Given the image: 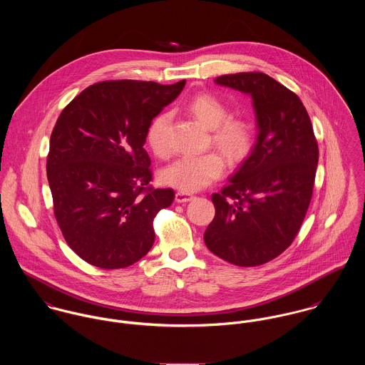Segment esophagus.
I'll use <instances>...</instances> for the list:
<instances>
[{
    "label": "esophagus",
    "mask_w": 365,
    "mask_h": 365,
    "mask_svg": "<svg viewBox=\"0 0 365 365\" xmlns=\"http://www.w3.org/2000/svg\"><path fill=\"white\" fill-rule=\"evenodd\" d=\"M194 198V195H191V194H187V192H177L175 194V202H178V204H182V202H188V201H191Z\"/></svg>",
    "instance_id": "obj_1"
}]
</instances>
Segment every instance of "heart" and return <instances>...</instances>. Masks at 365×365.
Segmentation results:
<instances>
[{
  "mask_svg": "<svg viewBox=\"0 0 365 365\" xmlns=\"http://www.w3.org/2000/svg\"><path fill=\"white\" fill-rule=\"evenodd\" d=\"M190 113L212 130V143L232 163L247 156L253 132L249 122L229 118V108L212 94H200L187 104ZM171 115L161 112L150 122L146 140L157 157L170 155L168 125ZM225 170L222 157L216 153L202 156H182L163 171V181L182 192H197L220 178Z\"/></svg>",
  "mask_w": 365,
  "mask_h": 365,
  "instance_id": "1",
  "label": "heart"
}]
</instances>
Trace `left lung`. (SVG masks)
Wrapping results in <instances>:
<instances>
[{"label":"left lung","mask_w":365,"mask_h":365,"mask_svg":"<svg viewBox=\"0 0 365 365\" xmlns=\"http://www.w3.org/2000/svg\"><path fill=\"white\" fill-rule=\"evenodd\" d=\"M216 84L249 94L257 142L229 184L212 195L204 240L222 260L256 267L291 246L312 200L319 148L299 97L264 73L220 76Z\"/></svg>","instance_id":"1"}]
</instances>
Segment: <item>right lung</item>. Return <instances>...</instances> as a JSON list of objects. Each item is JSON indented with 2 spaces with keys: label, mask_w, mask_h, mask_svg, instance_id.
Listing matches in <instances>:
<instances>
[{
  "label": "right lung",
  "mask_w": 365,
  "mask_h": 365,
  "mask_svg": "<svg viewBox=\"0 0 365 365\" xmlns=\"http://www.w3.org/2000/svg\"><path fill=\"white\" fill-rule=\"evenodd\" d=\"M185 86L118 80L90 86L67 105L46 163L57 225L70 249L91 265L116 269L145 257L153 219L174 201L153 188L146 132Z\"/></svg>",
  "instance_id": "add662e5"
}]
</instances>
